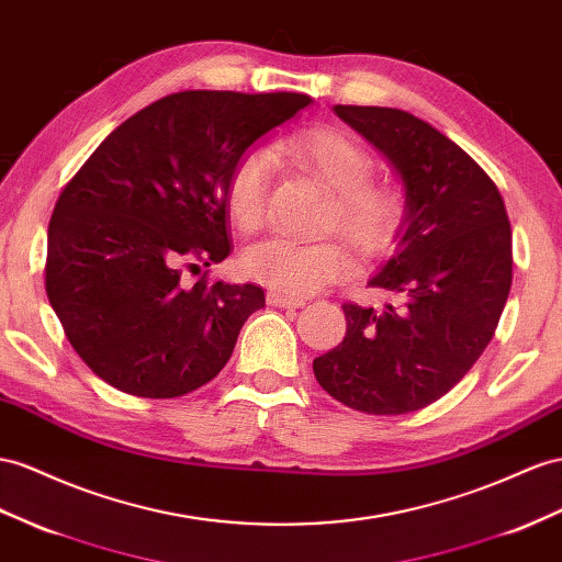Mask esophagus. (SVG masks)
Wrapping results in <instances>:
<instances>
[{"label":"esophagus","instance_id":"esophagus-1","mask_svg":"<svg viewBox=\"0 0 562 562\" xmlns=\"http://www.w3.org/2000/svg\"><path fill=\"white\" fill-rule=\"evenodd\" d=\"M266 299H268V304H270V306H278V308H299V306H304V299H299V296H286V294L272 292V290L266 294Z\"/></svg>","mask_w":562,"mask_h":562}]
</instances>
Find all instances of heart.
I'll use <instances>...</instances> for the list:
<instances>
[{
  "label": "heart",
  "mask_w": 562,
  "mask_h": 562,
  "mask_svg": "<svg viewBox=\"0 0 562 562\" xmlns=\"http://www.w3.org/2000/svg\"><path fill=\"white\" fill-rule=\"evenodd\" d=\"M280 156H290L335 192L327 229H339L358 251L378 254L394 239L401 221V196L390 184L370 182L372 156L351 137L335 131L280 139ZM276 161L268 149L244 154L229 172L225 201L237 227L256 229L266 218ZM241 270L272 290L313 294L351 276L353 258L337 239L299 241L268 237L241 251Z\"/></svg>",
  "instance_id": "heart-1"
}]
</instances>
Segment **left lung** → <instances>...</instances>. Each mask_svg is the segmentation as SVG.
Here are the masks:
<instances>
[{"label": "left lung", "instance_id": "8db88e82", "mask_svg": "<svg viewBox=\"0 0 562 562\" xmlns=\"http://www.w3.org/2000/svg\"><path fill=\"white\" fill-rule=\"evenodd\" d=\"M404 182L396 249L370 286L401 296L382 311L344 304L347 335L313 361L344 406L401 415L435 404L492 341L513 282V235L492 178L413 113L335 106Z\"/></svg>", "mask_w": 562, "mask_h": 562}]
</instances>
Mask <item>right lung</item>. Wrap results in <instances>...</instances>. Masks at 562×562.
I'll return each mask as SVG.
<instances>
[{"instance_id":"add662e5","label":"right lung","mask_w":562,"mask_h":562,"mask_svg":"<svg viewBox=\"0 0 562 562\" xmlns=\"http://www.w3.org/2000/svg\"><path fill=\"white\" fill-rule=\"evenodd\" d=\"M313 104L306 94H168L121 123L66 184L47 233L45 286L70 347L94 375L144 398L211 382L256 284L180 282L233 251L225 190L256 139Z\"/></svg>"}]
</instances>
